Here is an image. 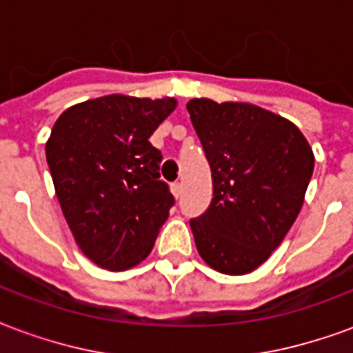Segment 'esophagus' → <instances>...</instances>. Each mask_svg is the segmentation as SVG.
<instances>
[{
	"label": "esophagus",
	"instance_id": "1",
	"mask_svg": "<svg viewBox=\"0 0 353 353\" xmlns=\"http://www.w3.org/2000/svg\"><path fill=\"white\" fill-rule=\"evenodd\" d=\"M170 191H172V194L176 196V199H179L181 196V191H183V187H181V183H172L170 185Z\"/></svg>",
	"mask_w": 353,
	"mask_h": 353
}]
</instances>
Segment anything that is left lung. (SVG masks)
<instances>
[{"mask_svg":"<svg viewBox=\"0 0 353 353\" xmlns=\"http://www.w3.org/2000/svg\"><path fill=\"white\" fill-rule=\"evenodd\" d=\"M187 111L214 181L208 212L191 221L196 250L217 272L250 274L293 227L314 151L289 119L248 101L192 98Z\"/></svg>","mask_w":353,"mask_h":353,"instance_id":"8db88e82","label":"left lung"}]
</instances>
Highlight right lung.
<instances>
[{"instance_id": "1", "label": "right lung", "mask_w": 353, "mask_h": 353, "mask_svg": "<svg viewBox=\"0 0 353 353\" xmlns=\"http://www.w3.org/2000/svg\"><path fill=\"white\" fill-rule=\"evenodd\" d=\"M176 98L108 94L58 117L45 145L57 199L75 244L94 265L126 270L151 253L174 196L149 138Z\"/></svg>"}]
</instances>
